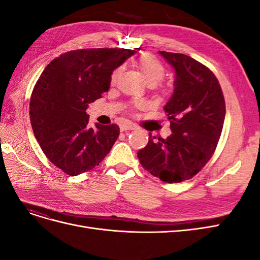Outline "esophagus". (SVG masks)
I'll list each match as a JSON object with an SVG mask.
<instances>
[{
	"instance_id": "1",
	"label": "esophagus",
	"mask_w": 260,
	"mask_h": 260,
	"mask_svg": "<svg viewBox=\"0 0 260 260\" xmlns=\"http://www.w3.org/2000/svg\"><path fill=\"white\" fill-rule=\"evenodd\" d=\"M135 129V125H132L131 123H122L120 125V130L121 131H127V130H133Z\"/></svg>"
}]
</instances>
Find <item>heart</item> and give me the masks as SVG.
Listing matches in <instances>:
<instances>
[{"label": "heart", "mask_w": 260, "mask_h": 260, "mask_svg": "<svg viewBox=\"0 0 260 260\" xmlns=\"http://www.w3.org/2000/svg\"><path fill=\"white\" fill-rule=\"evenodd\" d=\"M136 66L142 74L144 80L148 85H152L157 95L165 96L168 93V88L165 84L160 83L166 75V68H165L162 62L157 59L151 54H143L136 59ZM122 73V68H116L111 75V83L115 84L119 80ZM133 107L138 109H142L145 107V103L143 102H135Z\"/></svg>", "instance_id": "heart-1"}]
</instances>
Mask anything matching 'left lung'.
<instances>
[{"label":"left lung","instance_id":"8db88e82","mask_svg":"<svg viewBox=\"0 0 260 260\" xmlns=\"http://www.w3.org/2000/svg\"><path fill=\"white\" fill-rule=\"evenodd\" d=\"M159 54L176 70L174 95L164 107L172 133L162 139L149 132L148 143L138 157L151 175L164 182L179 183L198 175L214 155L225 103L221 86L207 66L184 54Z\"/></svg>","mask_w":260,"mask_h":260}]
</instances>
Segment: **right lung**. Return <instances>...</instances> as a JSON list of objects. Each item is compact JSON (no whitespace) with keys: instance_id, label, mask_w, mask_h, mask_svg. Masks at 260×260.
Segmentation results:
<instances>
[{"instance_id":"add662e5","label":"right lung","mask_w":260,"mask_h":260,"mask_svg":"<svg viewBox=\"0 0 260 260\" xmlns=\"http://www.w3.org/2000/svg\"><path fill=\"white\" fill-rule=\"evenodd\" d=\"M140 49H81L45 67L30 98V121L49 160L68 176L99 166L119 137L116 123L89 128L88 104L102 98L114 70Z\"/></svg>"}]
</instances>
